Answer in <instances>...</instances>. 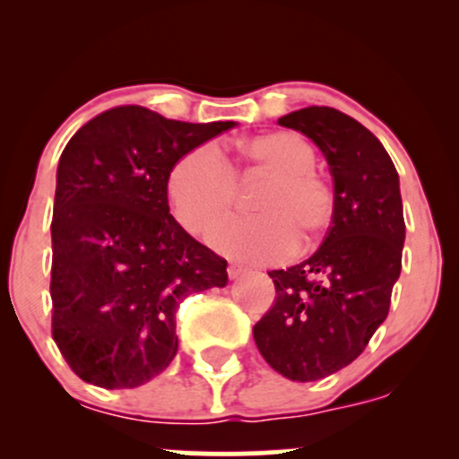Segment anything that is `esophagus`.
I'll return each mask as SVG.
<instances>
[{"label": "esophagus", "mask_w": 459, "mask_h": 459, "mask_svg": "<svg viewBox=\"0 0 459 459\" xmlns=\"http://www.w3.org/2000/svg\"><path fill=\"white\" fill-rule=\"evenodd\" d=\"M226 272H229V278L230 281H235V278H239V276H244V267L241 265H237V263H230L229 267H226Z\"/></svg>", "instance_id": "34e87169"}]
</instances>
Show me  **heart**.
<instances>
[{
  "label": "heart",
  "mask_w": 459,
  "mask_h": 459,
  "mask_svg": "<svg viewBox=\"0 0 459 459\" xmlns=\"http://www.w3.org/2000/svg\"><path fill=\"white\" fill-rule=\"evenodd\" d=\"M315 166L317 152L293 131L246 140L235 166L218 146L203 144L172 168L168 178L172 213L189 233L204 235L233 207L235 177L244 172L270 177L255 198L259 213L226 220L212 233V244L241 261H281L298 241L299 250L313 246L334 218V189Z\"/></svg>",
  "instance_id": "obj_1"
}]
</instances>
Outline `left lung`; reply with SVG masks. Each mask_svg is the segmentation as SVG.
<instances>
[{"label":"left lung","instance_id":"left-lung-1","mask_svg":"<svg viewBox=\"0 0 459 459\" xmlns=\"http://www.w3.org/2000/svg\"><path fill=\"white\" fill-rule=\"evenodd\" d=\"M278 125L319 146L334 178V218L319 250L273 270V307L252 334L273 371L315 382L354 362L386 319L405 239L399 175L382 142L334 108L310 105Z\"/></svg>","mask_w":459,"mask_h":459}]
</instances>
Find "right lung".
I'll use <instances>...</instances> for the list:
<instances>
[{"label": "right lung", "mask_w": 459, "mask_h": 459, "mask_svg": "<svg viewBox=\"0 0 459 459\" xmlns=\"http://www.w3.org/2000/svg\"><path fill=\"white\" fill-rule=\"evenodd\" d=\"M235 123H181L120 105L68 140L51 220V334L101 388L152 380L178 350L177 310L229 282L226 261L170 215L172 168Z\"/></svg>", "instance_id": "1"}]
</instances>
